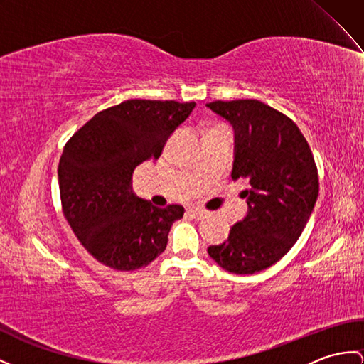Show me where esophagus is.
I'll use <instances>...</instances> for the list:
<instances>
[{"instance_id": "obj_1", "label": "esophagus", "mask_w": 364, "mask_h": 364, "mask_svg": "<svg viewBox=\"0 0 364 364\" xmlns=\"http://www.w3.org/2000/svg\"><path fill=\"white\" fill-rule=\"evenodd\" d=\"M187 213L194 219H203V218L207 216V211L205 210H200V208H188Z\"/></svg>"}]
</instances>
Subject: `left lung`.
<instances>
[{"instance_id":"8db88e82","label":"left lung","mask_w":364,"mask_h":364,"mask_svg":"<svg viewBox=\"0 0 364 364\" xmlns=\"http://www.w3.org/2000/svg\"><path fill=\"white\" fill-rule=\"evenodd\" d=\"M207 108L233 127L232 177L249 182L247 215L207 252L230 273H258L294 247L312 215L320 188L314 156L295 123L259 100H218Z\"/></svg>"}]
</instances>
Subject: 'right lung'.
<instances>
[{
    "label": "right lung",
    "instance_id": "1",
    "mask_svg": "<svg viewBox=\"0 0 364 364\" xmlns=\"http://www.w3.org/2000/svg\"><path fill=\"white\" fill-rule=\"evenodd\" d=\"M196 103L127 100L105 109L66 144L58 164L65 218L85 249L114 270L146 267L166 249L183 207H154L136 196V166L159 159Z\"/></svg>",
    "mask_w": 364,
    "mask_h": 364
}]
</instances>
